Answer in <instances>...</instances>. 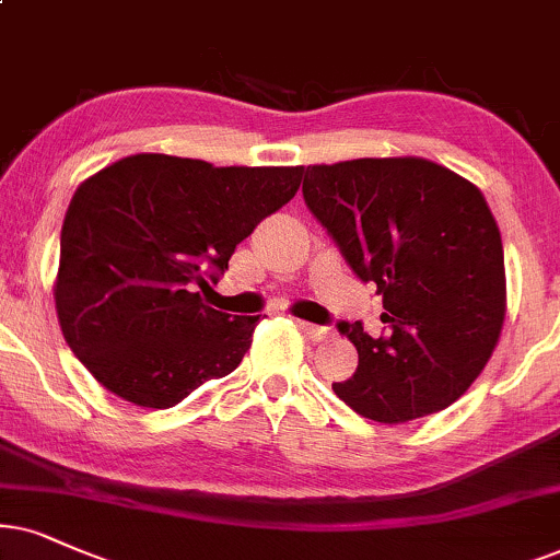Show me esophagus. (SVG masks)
<instances>
[{"label":"esophagus","mask_w":560,"mask_h":560,"mask_svg":"<svg viewBox=\"0 0 560 560\" xmlns=\"http://www.w3.org/2000/svg\"><path fill=\"white\" fill-rule=\"evenodd\" d=\"M300 328L304 336L310 338V341H328V338L332 336V330L328 328V325H315V323L300 320Z\"/></svg>","instance_id":"34e87169"}]
</instances>
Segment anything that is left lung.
Returning a JSON list of instances; mask_svg holds the SVG:
<instances>
[{"label":"left lung","mask_w":560,"mask_h":560,"mask_svg":"<svg viewBox=\"0 0 560 560\" xmlns=\"http://www.w3.org/2000/svg\"><path fill=\"white\" fill-rule=\"evenodd\" d=\"M302 196L385 328L338 323L359 351L332 393L364 419L402 423L452 406L491 359L506 313L501 235L470 180L421 158L310 165Z\"/></svg>","instance_id":"8db88e82"}]
</instances>
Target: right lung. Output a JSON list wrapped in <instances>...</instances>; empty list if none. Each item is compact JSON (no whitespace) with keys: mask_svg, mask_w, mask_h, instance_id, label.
<instances>
[{"mask_svg":"<svg viewBox=\"0 0 560 560\" xmlns=\"http://www.w3.org/2000/svg\"><path fill=\"white\" fill-rule=\"evenodd\" d=\"M304 167H214L131 154L77 188L61 228L56 313L105 390L173 408L235 372L260 315L209 307L235 247L289 203Z\"/></svg>","mask_w":560,"mask_h":560,"instance_id":"1","label":"right lung"}]
</instances>
